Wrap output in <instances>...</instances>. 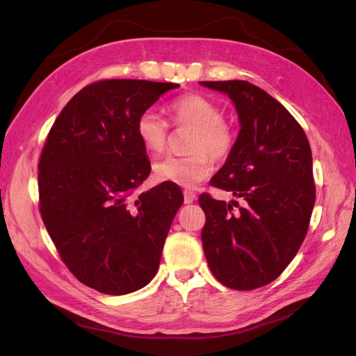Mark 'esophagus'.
Segmentation results:
<instances>
[{
	"instance_id": "34e87169",
	"label": "esophagus",
	"mask_w": 356,
	"mask_h": 356,
	"mask_svg": "<svg viewBox=\"0 0 356 356\" xmlns=\"http://www.w3.org/2000/svg\"><path fill=\"white\" fill-rule=\"evenodd\" d=\"M195 200H196V195H195V193L186 190V191H184V203H186V204H190V203H193Z\"/></svg>"
}]
</instances>
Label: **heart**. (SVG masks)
<instances>
[{"mask_svg": "<svg viewBox=\"0 0 356 356\" xmlns=\"http://www.w3.org/2000/svg\"><path fill=\"white\" fill-rule=\"evenodd\" d=\"M172 120L178 126L193 129L190 154L169 156L154 165V175L161 182H172L191 188L212 169V160L229 156L234 145L233 127L222 118V111L213 101L197 93L182 95L169 104ZM136 135L149 153H161L168 141V123L154 110H145L136 120Z\"/></svg>", "mask_w": 356, "mask_h": 356, "instance_id": "1", "label": "heart"}]
</instances>
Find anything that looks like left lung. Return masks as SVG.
Wrapping results in <instances>:
<instances>
[{
	"label": "left lung",
	"mask_w": 356,
	"mask_h": 356,
	"mask_svg": "<svg viewBox=\"0 0 356 356\" xmlns=\"http://www.w3.org/2000/svg\"><path fill=\"white\" fill-rule=\"evenodd\" d=\"M229 95L241 131L211 186L245 200L233 204L202 195L204 257L232 289L264 286L281 275L303 243L315 204L307 136L285 106L243 80L199 81Z\"/></svg>",
	"instance_id": "obj_1"
}]
</instances>
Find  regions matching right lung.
<instances>
[{"instance_id":"obj_1","label":"right lung","mask_w":356,"mask_h":356,"mask_svg":"<svg viewBox=\"0 0 356 356\" xmlns=\"http://www.w3.org/2000/svg\"><path fill=\"white\" fill-rule=\"evenodd\" d=\"M177 88L147 80L92 83L47 135L38 163L41 218L71 273L99 293L123 296L152 281L184 202L172 182L135 195L152 170L136 120Z\"/></svg>"}]
</instances>
